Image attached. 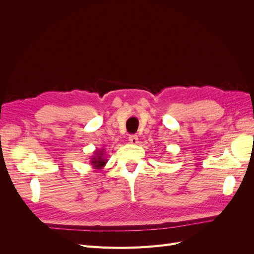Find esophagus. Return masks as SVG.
Returning a JSON list of instances; mask_svg holds the SVG:
<instances>
[{"label":"esophagus","mask_w":254,"mask_h":254,"mask_svg":"<svg viewBox=\"0 0 254 254\" xmlns=\"http://www.w3.org/2000/svg\"><path fill=\"white\" fill-rule=\"evenodd\" d=\"M129 142L133 144V145H135V144L139 143V137H137V135H135V134H131L129 136Z\"/></svg>","instance_id":"esophagus-1"}]
</instances>
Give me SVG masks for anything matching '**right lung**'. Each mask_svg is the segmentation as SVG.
I'll return each mask as SVG.
<instances>
[{"label": "right lung", "mask_w": 254, "mask_h": 254, "mask_svg": "<svg viewBox=\"0 0 254 254\" xmlns=\"http://www.w3.org/2000/svg\"><path fill=\"white\" fill-rule=\"evenodd\" d=\"M107 161L108 160L105 158V149L102 148L95 151L94 156L91 158L90 162H91V165H93L95 170H102V168L106 165Z\"/></svg>", "instance_id": "right-lung-1"}]
</instances>
